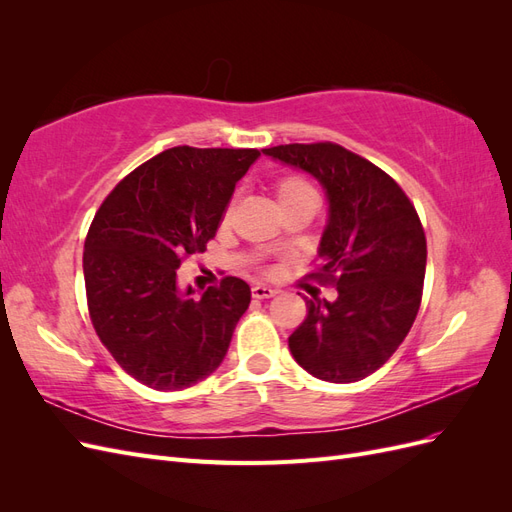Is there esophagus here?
<instances>
[{
    "instance_id": "esophagus-1",
    "label": "esophagus",
    "mask_w": 512,
    "mask_h": 512,
    "mask_svg": "<svg viewBox=\"0 0 512 512\" xmlns=\"http://www.w3.org/2000/svg\"><path fill=\"white\" fill-rule=\"evenodd\" d=\"M252 294H254L256 299H271V297H275L277 290L271 288V286H267V284H256V286L252 288Z\"/></svg>"
}]
</instances>
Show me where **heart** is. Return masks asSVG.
I'll return each mask as SVG.
<instances>
[{"label":"heart","mask_w":512,"mask_h":512,"mask_svg":"<svg viewBox=\"0 0 512 512\" xmlns=\"http://www.w3.org/2000/svg\"><path fill=\"white\" fill-rule=\"evenodd\" d=\"M305 194H314V190L312 185L301 177H284L280 183H277V198H280L282 205L292 198H299Z\"/></svg>","instance_id":"heart-1"}]
</instances>
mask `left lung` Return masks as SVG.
<instances>
[{
	"instance_id": "left-lung-1",
	"label": "left lung",
	"mask_w": 512,
	"mask_h": 512,
	"mask_svg": "<svg viewBox=\"0 0 512 512\" xmlns=\"http://www.w3.org/2000/svg\"><path fill=\"white\" fill-rule=\"evenodd\" d=\"M312 175L329 203L318 245V280L337 299H307V318L288 348L307 374L348 384L374 374L404 342L421 307L427 241L399 185L356 153L333 145L262 149Z\"/></svg>"
}]
</instances>
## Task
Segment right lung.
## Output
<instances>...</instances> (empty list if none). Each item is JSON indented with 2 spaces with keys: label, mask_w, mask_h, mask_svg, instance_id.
Returning <instances> with one entry per match:
<instances>
[{
  "label": "right lung",
  "mask_w": 512,
  "mask_h": 512,
  "mask_svg": "<svg viewBox=\"0 0 512 512\" xmlns=\"http://www.w3.org/2000/svg\"><path fill=\"white\" fill-rule=\"evenodd\" d=\"M258 158L256 149H166L119 181L91 222L83 254L91 322L115 361L149 389H188L224 361L250 286L224 277L194 297L177 269L205 252Z\"/></svg>",
  "instance_id": "add662e5"
}]
</instances>
